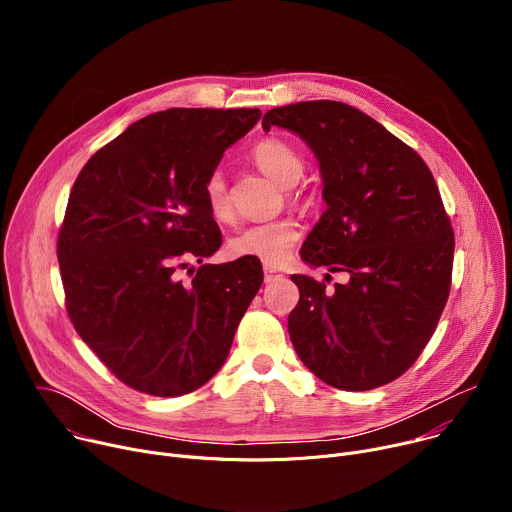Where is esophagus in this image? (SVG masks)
Instances as JSON below:
<instances>
[{"label":"esophagus","mask_w":512,"mask_h":512,"mask_svg":"<svg viewBox=\"0 0 512 512\" xmlns=\"http://www.w3.org/2000/svg\"><path fill=\"white\" fill-rule=\"evenodd\" d=\"M277 279H283V275L271 267H265V283H273Z\"/></svg>","instance_id":"obj_1"}]
</instances>
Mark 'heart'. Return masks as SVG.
Here are the masks:
<instances>
[{
    "label": "heart",
    "mask_w": 512,
    "mask_h": 512,
    "mask_svg": "<svg viewBox=\"0 0 512 512\" xmlns=\"http://www.w3.org/2000/svg\"><path fill=\"white\" fill-rule=\"evenodd\" d=\"M251 160L263 174H267L283 188L294 186L304 172L300 154L279 137L259 139L251 148ZM202 196L210 214L218 218V221H225V218L231 216L229 188L221 170H212L206 176L202 184ZM298 239L300 231L296 223L287 221V218H279V221L241 227L229 239V251L233 257H255L269 267H279L285 263Z\"/></svg>",
    "instance_id": "heart-1"
}]
</instances>
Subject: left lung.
Here are the masks:
<instances>
[{
    "label": "left lung",
    "mask_w": 512,
    "mask_h": 512,
    "mask_svg": "<svg viewBox=\"0 0 512 512\" xmlns=\"http://www.w3.org/2000/svg\"><path fill=\"white\" fill-rule=\"evenodd\" d=\"M298 133L320 162L326 210L302 247L344 283L291 275L300 302L287 330L326 385L369 391L417 360L446 308L454 231L427 164L373 117L338 101H302L263 115ZM326 273V281H330Z\"/></svg>",
    "instance_id": "1"
}]
</instances>
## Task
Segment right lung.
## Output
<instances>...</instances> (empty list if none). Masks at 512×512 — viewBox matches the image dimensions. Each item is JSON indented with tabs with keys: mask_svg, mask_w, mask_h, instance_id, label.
Here are the masks:
<instances>
[{
	"mask_svg": "<svg viewBox=\"0 0 512 512\" xmlns=\"http://www.w3.org/2000/svg\"><path fill=\"white\" fill-rule=\"evenodd\" d=\"M259 109H168L143 117L81 170L58 233L66 312L127 387L196 391L223 367L263 283L257 259L200 265L223 243L202 184Z\"/></svg>",
	"mask_w": 512,
	"mask_h": 512,
	"instance_id": "add662e5",
	"label": "right lung"
}]
</instances>
